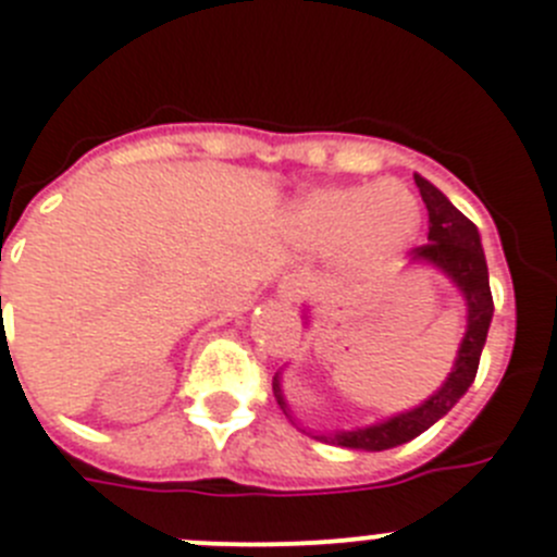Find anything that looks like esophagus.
<instances>
[{"mask_svg":"<svg viewBox=\"0 0 557 557\" xmlns=\"http://www.w3.org/2000/svg\"><path fill=\"white\" fill-rule=\"evenodd\" d=\"M278 295L289 304L301 301L304 295H307V282L298 278V275H287V278H282V284H278Z\"/></svg>","mask_w":557,"mask_h":557,"instance_id":"obj_1","label":"esophagus"}]
</instances>
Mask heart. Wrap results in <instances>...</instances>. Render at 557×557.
<instances>
[{"label":"heart","mask_w":557,"mask_h":557,"mask_svg":"<svg viewBox=\"0 0 557 557\" xmlns=\"http://www.w3.org/2000/svg\"><path fill=\"white\" fill-rule=\"evenodd\" d=\"M421 206L398 181L321 189L293 214L295 234L318 253H339L348 275H373L416 236Z\"/></svg>","instance_id":"heart-1"}]
</instances>
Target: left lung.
Instances as JSON below:
<instances>
[{
	"label": "left lung",
	"mask_w": 557,
	"mask_h": 557,
	"mask_svg": "<svg viewBox=\"0 0 557 557\" xmlns=\"http://www.w3.org/2000/svg\"><path fill=\"white\" fill-rule=\"evenodd\" d=\"M416 184L418 191H421V200L426 206V218H430V234H426L430 243L412 248V259L435 264V268L444 270L451 282L460 287V293L466 295V304H469V329H466V337H462L460 351H457L455 371L449 373L446 385L430 401H424L416 410L391 418L385 424L366 426V430L354 432H337L334 437H323V441L348 446V449H393V446L407 444V441H412V437L421 435L424 430H430L437 418H444L457 405V398L471 387V382L476 376V368H480L482 346H485V337H488L494 298H491L488 264H485V253H482L476 225L462 211H457L446 200L444 191H437L430 181L416 175ZM273 393L278 398L282 410L287 412V401L282 396L278 376L273 379Z\"/></svg>",
	"instance_id": "1"
}]
</instances>
